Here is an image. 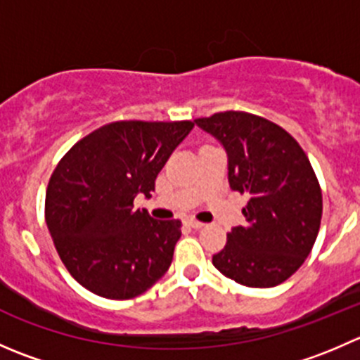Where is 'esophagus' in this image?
Masks as SVG:
<instances>
[{
	"instance_id": "1",
	"label": "esophagus",
	"mask_w": 360,
	"mask_h": 360,
	"mask_svg": "<svg viewBox=\"0 0 360 360\" xmlns=\"http://www.w3.org/2000/svg\"><path fill=\"white\" fill-rule=\"evenodd\" d=\"M184 224H188V226H191V228H202L203 226V223H200V221H197V219H191V217L184 219Z\"/></svg>"
}]
</instances>
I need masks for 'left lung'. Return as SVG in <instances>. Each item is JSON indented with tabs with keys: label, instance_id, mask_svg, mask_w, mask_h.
Wrapping results in <instances>:
<instances>
[{
	"label": "left lung",
	"instance_id": "8db88e82",
	"mask_svg": "<svg viewBox=\"0 0 360 360\" xmlns=\"http://www.w3.org/2000/svg\"><path fill=\"white\" fill-rule=\"evenodd\" d=\"M228 155V181L248 193L245 226L228 233L212 264L237 284L274 288L304 263L319 235L322 191L303 148L289 132L245 111L195 120Z\"/></svg>",
	"mask_w": 360,
	"mask_h": 360
}]
</instances>
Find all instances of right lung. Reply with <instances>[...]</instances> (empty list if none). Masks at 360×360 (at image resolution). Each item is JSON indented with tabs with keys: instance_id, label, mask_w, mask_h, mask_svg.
Wrapping results in <instances>:
<instances>
[{
	"instance_id": "right-lung-1",
	"label": "right lung",
	"mask_w": 360,
	"mask_h": 360,
	"mask_svg": "<svg viewBox=\"0 0 360 360\" xmlns=\"http://www.w3.org/2000/svg\"><path fill=\"white\" fill-rule=\"evenodd\" d=\"M195 123L122 120L103 125L60 158L49 181L45 219L76 282L108 300L146 292L172 263L181 221L134 209Z\"/></svg>"
}]
</instances>
